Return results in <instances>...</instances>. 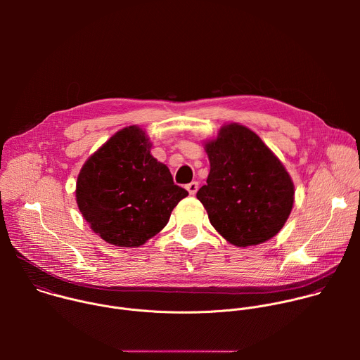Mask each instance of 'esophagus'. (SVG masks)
Masks as SVG:
<instances>
[{
  "label": "esophagus",
  "instance_id": "esophagus-1",
  "mask_svg": "<svg viewBox=\"0 0 360 360\" xmlns=\"http://www.w3.org/2000/svg\"><path fill=\"white\" fill-rule=\"evenodd\" d=\"M186 191L189 192V195H195L196 191H198V182L196 181H192L191 184L186 185Z\"/></svg>",
  "mask_w": 360,
  "mask_h": 360
}]
</instances>
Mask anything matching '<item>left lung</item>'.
<instances>
[{
	"label": "left lung",
	"mask_w": 360,
	"mask_h": 360,
	"mask_svg": "<svg viewBox=\"0 0 360 360\" xmlns=\"http://www.w3.org/2000/svg\"><path fill=\"white\" fill-rule=\"evenodd\" d=\"M211 171L196 198L212 226L232 245L252 246L274 238L293 207V182L262 139L231 124L205 145Z\"/></svg>",
	"instance_id": "obj_1"
}]
</instances>
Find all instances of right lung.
<instances>
[{
    "mask_svg": "<svg viewBox=\"0 0 360 360\" xmlns=\"http://www.w3.org/2000/svg\"><path fill=\"white\" fill-rule=\"evenodd\" d=\"M149 149L141 128H124L89 157L78 175L75 193L82 217L115 246H139L157 235L188 195Z\"/></svg>",
    "mask_w": 360,
    "mask_h": 360,
    "instance_id": "add662e5",
    "label": "right lung"
}]
</instances>
